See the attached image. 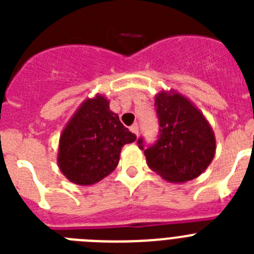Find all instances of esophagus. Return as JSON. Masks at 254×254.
<instances>
[{"label":"esophagus","instance_id":"1","mask_svg":"<svg viewBox=\"0 0 254 254\" xmlns=\"http://www.w3.org/2000/svg\"><path fill=\"white\" fill-rule=\"evenodd\" d=\"M129 129H131L132 133H134L136 136H137V134H138V125H137V123H133V125L129 127Z\"/></svg>","mask_w":254,"mask_h":254}]
</instances>
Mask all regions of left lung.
Listing matches in <instances>:
<instances>
[{"instance_id": "obj_1", "label": "left lung", "mask_w": 254, "mask_h": 254, "mask_svg": "<svg viewBox=\"0 0 254 254\" xmlns=\"http://www.w3.org/2000/svg\"><path fill=\"white\" fill-rule=\"evenodd\" d=\"M158 140L146 146L137 140L147 165L174 183L192 181L214 159L215 136L201 112L185 96L161 91L155 96Z\"/></svg>"}]
</instances>
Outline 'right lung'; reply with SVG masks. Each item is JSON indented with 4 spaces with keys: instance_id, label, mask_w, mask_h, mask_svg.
Wrapping results in <instances>:
<instances>
[{
    "instance_id": "right-lung-1",
    "label": "right lung",
    "mask_w": 254,
    "mask_h": 254,
    "mask_svg": "<svg viewBox=\"0 0 254 254\" xmlns=\"http://www.w3.org/2000/svg\"><path fill=\"white\" fill-rule=\"evenodd\" d=\"M134 140L136 134L98 95L78 108L61 134L58 165L76 185H94L116 169L122 147Z\"/></svg>"
}]
</instances>
